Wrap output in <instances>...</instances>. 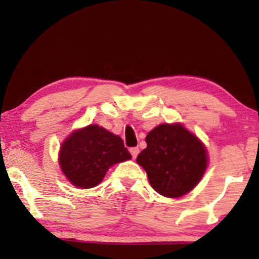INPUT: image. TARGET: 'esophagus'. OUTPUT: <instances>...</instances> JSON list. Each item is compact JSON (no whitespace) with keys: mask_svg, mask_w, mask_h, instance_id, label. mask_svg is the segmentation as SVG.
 <instances>
[{"mask_svg":"<svg viewBox=\"0 0 259 259\" xmlns=\"http://www.w3.org/2000/svg\"><path fill=\"white\" fill-rule=\"evenodd\" d=\"M130 152H131V154H132L133 159H136L138 153H139V148H138V147H131L130 148Z\"/></svg>","mask_w":259,"mask_h":259,"instance_id":"34e87169","label":"esophagus"}]
</instances>
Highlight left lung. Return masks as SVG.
I'll use <instances>...</instances> for the list:
<instances>
[{
	"label": "left lung",
	"instance_id": "left-lung-1",
	"mask_svg": "<svg viewBox=\"0 0 259 259\" xmlns=\"http://www.w3.org/2000/svg\"><path fill=\"white\" fill-rule=\"evenodd\" d=\"M147 147L137 157L151 186L161 196L182 197L199 183L207 166L206 150L180 125L162 123L146 137Z\"/></svg>",
	"mask_w": 259,
	"mask_h": 259
}]
</instances>
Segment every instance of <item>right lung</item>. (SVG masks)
<instances>
[{
  "label": "right lung",
  "instance_id": "obj_1",
  "mask_svg": "<svg viewBox=\"0 0 259 259\" xmlns=\"http://www.w3.org/2000/svg\"><path fill=\"white\" fill-rule=\"evenodd\" d=\"M131 158L121 138L98 125H90L63 141L59 160L74 186L91 189L101 183L112 165Z\"/></svg>",
  "mask_w": 259,
  "mask_h": 259
}]
</instances>
